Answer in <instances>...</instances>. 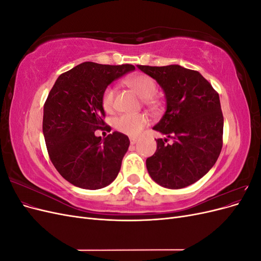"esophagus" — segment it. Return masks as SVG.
I'll return each mask as SVG.
<instances>
[{"instance_id":"esophagus-1","label":"esophagus","mask_w":261,"mask_h":261,"mask_svg":"<svg viewBox=\"0 0 261 261\" xmlns=\"http://www.w3.org/2000/svg\"><path fill=\"white\" fill-rule=\"evenodd\" d=\"M129 140H130V145H135L137 143V138L135 137H132Z\"/></svg>"}]
</instances>
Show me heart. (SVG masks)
Returning a JSON list of instances; mask_svg holds the SVG:
<instances>
[{
    "instance_id": "1",
    "label": "heart",
    "mask_w": 261,
    "mask_h": 261,
    "mask_svg": "<svg viewBox=\"0 0 261 261\" xmlns=\"http://www.w3.org/2000/svg\"><path fill=\"white\" fill-rule=\"evenodd\" d=\"M124 84L135 91L138 96L150 107H154L153 96L158 87L151 77L145 74H137L126 78ZM115 101V90L113 87H107L102 93V106L106 111H112ZM115 128L132 137H136L148 125V117L144 114H123L118 116L115 122Z\"/></svg>"
}]
</instances>
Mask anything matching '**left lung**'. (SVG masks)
Instances as JSON below:
<instances>
[{"mask_svg": "<svg viewBox=\"0 0 261 261\" xmlns=\"http://www.w3.org/2000/svg\"><path fill=\"white\" fill-rule=\"evenodd\" d=\"M160 85L167 111L153 129L156 150L146 160L149 175L165 188L194 184L215 165L222 149L223 115L218 92L197 72L179 65H137ZM169 138L173 143L167 144Z\"/></svg>", "mask_w": 261, "mask_h": 261, "instance_id": "8db88e82", "label": "left lung"}]
</instances>
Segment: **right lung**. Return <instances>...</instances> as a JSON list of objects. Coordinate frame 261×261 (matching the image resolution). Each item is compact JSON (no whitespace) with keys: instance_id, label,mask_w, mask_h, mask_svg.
Masks as SVG:
<instances>
[{"instance_id":"add662e5","label":"right lung","mask_w":261,"mask_h":261,"mask_svg":"<svg viewBox=\"0 0 261 261\" xmlns=\"http://www.w3.org/2000/svg\"><path fill=\"white\" fill-rule=\"evenodd\" d=\"M134 69L85 62L60 75L52 87L43 107L45 145L55 169L74 186L103 188L120 172L128 137L114 132L102 139L94 133L106 125L102 93Z\"/></svg>"}]
</instances>
